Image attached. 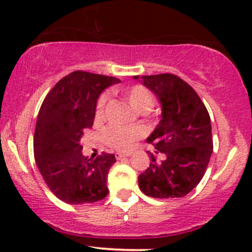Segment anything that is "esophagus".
Here are the masks:
<instances>
[{
    "label": "esophagus",
    "instance_id": "esophagus-1",
    "mask_svg": "<svg viewBox=\"0 0 252 252\" xmlns=\"http://www.w3.org/2000/svg\"><path fill=\"white\" fill-rule=\"evenodd\" d=\"M130 156V154H116V158L117 159H122V158H126V157Z\"/></svg>",
    "mask_w": 252,
    "mask_h": 252
}]
</instances>
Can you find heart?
Wrapping results in <instances>:
<instances>
[{
  "label": "heart",
  "mask_w": 252,
  "mask_h": 252,
  "mask_svg": "<svg viewBox=\"0 0 252 252\" xmlns=\"http://www.w3.org/2000/svg\"><path fill=\"white\" fill-rule=\"evenodd\" d=\"M126 98L135 111L145 113L150 111L155 103L154 95L147 88L142 85L130 86L124 91ZM107 96L101 95L96 103V118H101L105 112ZM144 135V130L140 126H111L103 133V140L112 149L118 151H129L134 146L135 141Z\"/></svg>",
  "instance_id": "b5f03b06"
}]
</instances>
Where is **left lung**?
Wrapping results in <instances>:
<instances>
[{
    "mask_svg": "<svg viewBox=\"0 0 252 252\" xmlns=\"http://www.w3.org/2000/svg\"><path fill=\"white\" fill-rule=\"evenodd\" d=\"M141 78L162 106L161 122L146 141L156 147V154L166 155V159L157 162L149 152L152 162L139 175V188L155 199L183 197L202 179L212 155L210 114L196 91L177 75Z\"/></svg>",
    "mask_w": 252,
    "mask_h": 252,
    "instance_id": "left-lung-1",
    "label": "left lung"
}]
</instances>
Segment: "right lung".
Listing matches in <instances>:
<instances>
[{"mask_svg": "<svg viewBox=\"0 0 252 252\" xmlns=\"http://www.w3.org/2000/svg\"><path fill=\"white\" fill-rule=\"evenodd\" d=\"M119 79L75 70L61 79L42 102L34 134V157L48 189L72 205L93 204L108 194L113 154L83 156L80 139L94 124L100 94Z\"/></svg>", "mask_w": 252, "mask_h": 252, "instance_id": "obj_1", "label": "right lung"}]
</instances>
